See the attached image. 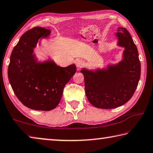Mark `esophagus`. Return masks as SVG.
Returning a JSON list of instances; mask_svg holds the SVG:
<instances>
[{
	"label": "esophagus",
	"mask_w": 153,
	"mask_h": 153,
	"mask_svg": "<svg viewBox=\"0 0 153 153\" xmlns=\"http://www.w3.org/2000/svg\"><path fill=\"white\" fill-rule=\"evenodd\" d=\"M75 63H76L77 68H81V67H82L85 64V62L81 60V59H78V60H76V62H75Z\"/></svg>",
	"instance_id": "1"
}]
</instances>
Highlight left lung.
Returning a JSON list of instances; mask_svg holds the SVG:
<instances>
[{
	"label": "left lung",
	"instance_id": "obj_1",
	"mask_svg": "<svg viewBox=\"0 0 153 153\" xmlns=\"http://www.w3.org/2000/svg\"><path fill=\"white\" fill-rule=\"evenodd\" d=\"M117 45L124 48L122 60L95 71L82 68L85 93L93 106L113 109L124 105L134 93L140 77V62L137 48L126 28L116 33Z\"/></svg>",
	"mask_w": 153,
	"mask_h": 153
}]
</instances>
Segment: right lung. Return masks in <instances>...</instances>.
<instances>
[{
	"label": "right lung",
	"instance_id": "obj_1",
	"mask_svg": "<svg viewBox=\"0 0 153 153\" xmlns=\"http://www.w3.org/2000/svg\"><path fill=\"white\" fill-rule=\"evenodd\" d=\"M50 30L40 27L22 35L12 51L8 77L15 94L24 105L34 110L50 111L58 105L64 87L76 71L75 64L61 67L48 60L37 61L33 50Z\"/></svg>",
	"mask_w": 153,
	"mask_h": 153
}]
</instances>
